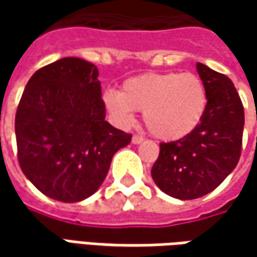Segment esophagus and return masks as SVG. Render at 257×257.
Returning a JSON list of instances; mask_svg holds the SVG:
<instances>
[{"label": "esophagus", "mask_w": 257, "mask_h": 257, "mask_svg": "<svg viewBox=\"0 0 257 257\" xmlns=\"http://www.w3.org/2000/svg\"><path fill=\"white\" fill-rule=\"evenodd\" d=\"M144 139L142 137V136H139V134H136V136H133V139H132V143L133 144H140L143 143Z\"/></svg>", "instance_id": "obj_1"}]
</instances>
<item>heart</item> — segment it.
I'll use <instances>...</instances> for the list:
<instances>
[{
	"mask_svg": "<svg viewBox=\"0 0 257 257\" xmlns=\"http://www.w3.org/2000/svg\"><path fill=\"white\" fill-rule=\"evenodd\" d=\"M103 101L118 124L128 125L134 111H143L147 130L160 140L173 142L200 124L207 93L200 77L192 73H147L125 80L120 93H104Z\"/></svg>",
	"mask_w": 257,
	"mask_h": 257,
	"instance_id": "1",
	"label": "heart"
}]
</instances>
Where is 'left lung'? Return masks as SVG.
<instances>
[{"label": "left lung", "mask_w": 257, "mask_h": 257, "mask_svg": "<svg viewBox=\"0 0 257 257\" xmlns=\"http://www.w3.org/2000/svg\"><path fill=\"white\" fill-rule=\"evenodd\" d=\"M196 68L207 93L206 113L190 134L160 143L152 169L157 187L180 200L213 192L234 170L242 152L244 110L232 80L202 63Z\"/></svg>", "instance_id": "obj_1"}]
</instances>
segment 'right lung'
<instances>
[{
    "label": "right lung",
    "instance_id": "add662e5",
    "mask_svg": "<svg viewBox=\"0 0 257 257\" xmlns=\"http://www.w3.org/2000/svg\"><path fill=\"white\" fill-rule=\"evenodd\" d=\"M18 162L45 196L81 202L100 189L132 134L105 121L97 67L65 57L35 71L15 114Z\"/></svg>",
    "mask_w": 257,
    "mask_h": 257
}]
</instances>
